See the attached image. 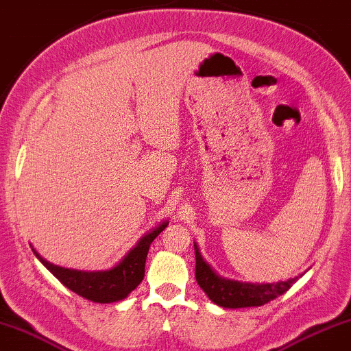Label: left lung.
Here are the masks:
<instances>
[{"mask_svg":"<svg viewBox=\"0 0 351 351\" xmlns=\"http://www.w3.org/2000/svg\"><path fill=\"white\" fill-rule=\"evenodd\" d=\"M195 278L198 286L203 289L210 302L221 308H252L263 306L280 297L298 280V276L287 281L274 282V285H252V282H239L220 278L206 264L198 247L195 245Z\"/></svg>","mask_w":351,"mask_h":351,"instance_id":"left-lung-1","label":"left lung"}]
</instances>
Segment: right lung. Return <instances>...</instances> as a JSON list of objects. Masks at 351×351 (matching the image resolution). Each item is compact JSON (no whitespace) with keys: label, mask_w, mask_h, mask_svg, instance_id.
<instances>
[{"label":"right lung","mask_w":351,"mask_h":351,"mask_svg":"<svg viewBox=\"0 0 351 351\" xmlns=\"http://www.w3.org/2000/svg\"><path fill=\"white\" fill-rule=\"evenodd\" d=\"M165 226L167 221L152 232H148L147 236H143L119 265L104 271L64 269V267L49 264L36 250H32V252L65 287H69L80 297L90 300L93 303H114L126 298L141 285L143 276H145V263L149 245L159 236V232L165 230Z\"/></svg>","instance_id":"1"}]
</instances>
